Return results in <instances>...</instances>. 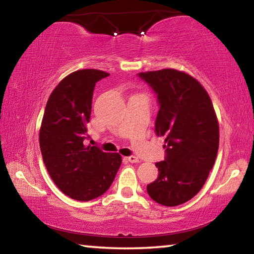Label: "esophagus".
<instances>
[{
	"instance_id": "34e87169",
	"label": "esophagus",
	"mask_w": 254,
	"mask_h": 254,
	"mask_svg": "<svg viewBox=\"0 0 254 254\" xmlns=\"http://www.w3.org/2000/svg\"><path fill=\"white\" fill-rule=\"evenodd\" d=\"M127 160L130 162V163H138V162H139V158L133 156V155H131V156H127Z\"/></svg>"
}]
</instances>
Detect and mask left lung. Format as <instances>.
Returning <instances> with one entry per match:
<instances>
[{"label": "left lung", "mask_w": 254, "mask_h": 254, "mask_svg": "<svg viewBox=\"0 0 254 254\" xmlns=\"http://www.w3.org/2000/svg\"><path fill=\"white\" fill-rule=\"evenodd\" d=\"M160 106L155 133L165 137V158L157 162V179L147 185L155 202L177 206L202 189L217 158L219 124L205 89L184 71L139 73Z\"/></svg>", "instance_id": "8db88e82"}]
</instances>
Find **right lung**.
<instances>
[{
	"label": "right lung",
	"instance_id": "1",
	"mask_svg": "<svg viewBox=\"0 0 254 254\" xmlns=\"http://www.w3.org/2000/svg\"><path fill=\"white\" fill-rule=\"evenodd\" d=\"M98 69H81L63 79L49 97L40 130V148L51 179L70 198L91 200L108 190L122 158L97 146L89 138L96 83L108 76Z\"/></svg>",
	"mask_w": 254,
	"mask_h": 254
}]
</instances>
